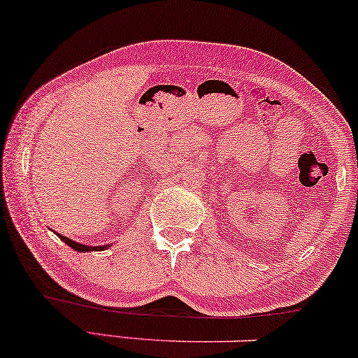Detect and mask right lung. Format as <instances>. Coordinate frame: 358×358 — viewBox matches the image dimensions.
I'll return each mask as SVG.
<instances>
[{
	"instance_id": "add662e5",
	"label": "right lung",
	"mask_w": 358,
	"mask_h": 358,
	"mask_svg": "<svg viewBox=\"0 0 358 358\" xmlns=\"http://www.w3.org/2000/svg\"><path fill=\"white\" fill-rule=\"evenodd\" d=\"M59 238L62 239V241H64L67 246H71L72 250L74 251H79V252H89V251H102V250H106V248H108V244H106V246H85V244H80V243H76V241H72V239H69V238H66V236H62V234H59Z\"/></svg>"
}]
</instances>
